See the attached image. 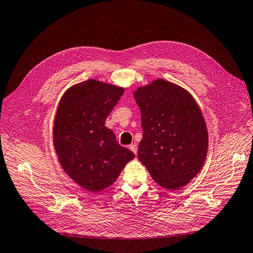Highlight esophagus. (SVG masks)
Returning a JSON list of instances; mask_svg holds the SVG:
<instances>
[{
	"label": "esophagus",
	"mask_w": 253,
	"mask_h": 253,
	"mask_svg": "<svg viewBox=\"0 0 253 253\" xmlns=\"http://www.w3.org/2000/svg\"><path fill=\"white\" fill-rule=\"evenodd\" d=\"M128 148H129V150H131L135 155H137V153H138V146H137V145H135V144H131V145L128 146Z\"/></svg>",
	"instance_id": "34e87169"
}]
</instances>
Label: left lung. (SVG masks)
Returning a JSON list of instances; mask_svg holds the SVG:
<instances>
[{"mask_svg": "<svg viewBox=\"0 0 253 253\" xmlns=\"http://www.w3.org/2000/svg\"><path fill=\"white\" fill-rule=\"evenodd\" d=\"M133 96L142 115L139 160L162 187L184 186L201 171L208 152L198 103L185 89L163 79L138 88Z\"/></svg>", "mask_w": 253, "mask_h": 253, "instance_id": "8db88e82", "label": "left lung"}]
</instances>
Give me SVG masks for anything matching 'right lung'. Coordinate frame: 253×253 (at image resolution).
Masks as SVG:
<instances>
[{
    "mask_svg": "<svg viewBox=\"0 0 253 253\" xmlns=\"http://www.w3.org/2000/svg\"><path fill=\"white\" fill-rule=\"evenodd\" d=\"M125 89L93 79L76 84L60 101L53 144L68 175L90 191L110 186L134 154L119 145L105 121Z\"/></svg>",
    "mask_w": 253,
    "mask_h": 253,
    "instance_id": "add662e5",
    "label": "right lung"
}]
</instances>
